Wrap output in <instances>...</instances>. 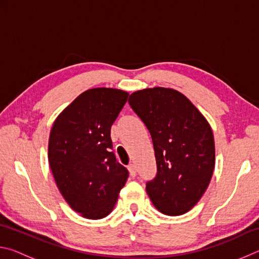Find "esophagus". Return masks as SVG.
Masks as SVG:
<instances>
[{
    "label": "esophagus",
    "instance_id": "obj_1",
    "mask_svg": "<svg viewBox=\"0 0 259 259\" xmlns=\"http://www.w3.org/2000/svg\"><path fill=\"white\" fill-rule=\"evenodd\" d=\"M128 170H129V174L131 177H135L136 175H137V170H136V166L134 164H130L128 166Z\"/></svg>",
    "mask_w": 259,
    "mask_h": 259
}]
</instances>
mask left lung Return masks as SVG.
Listing matches in <instances>:
<instances>
[{
	"label": "left lung",
	"mask_w": 259,
	"mask_h": 259,
	"mask_svg": "<svg viewBox=\"0 0 259 259\" xmlns=\"http://www.w3.org/2000/svg\"><path fill=\"white\" fill-rule=\"evenodd\" d=\"M129 104L150 131L157 174L146 192L160 212L179 216L202 198L214 169L211 126L186 96L171 88H147Z\"/></svg>",
	"instance_id": "8db88e82"
}]
</instances>
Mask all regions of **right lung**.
Returning <instances> with one entry per match:
<instances>
[{
  "label": "right lung",
  "mask_w": 259,
  "mask_h": 259,
  "mask_svg": "<svg viewBox=\"0 0 259 259\" xmlns=\"http://www.w3.org/2000/svg\"><path fill=\"white\" fill-rule=\"evenodd\" d=\"M128 96L113 88L87 90L59 114L50 131L48 159L57 187L84 218L111 213L128 179L111 139V126Z\"/></svg>",
  "instance_id": "right-lung-1"
}]
</instances>
